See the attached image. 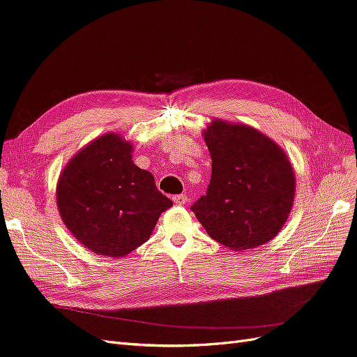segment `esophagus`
Segmentation results:
<instances>
[{"instance_id": "1", "label": "esophagus", "mask_w": 357, "mask_h": 357, "mask_svg": "<svg viewBox=\"0 0 357 357\" xmlns=\"http://www.w3.org/2000/svg\"><path fill=\"white\" fill-rule=\"evenodd\" d=\"M172 201H174V204H177V205H183V204L188 202V195H186V193H181V195L172 197Z\"/></svg>"}]
</instances>
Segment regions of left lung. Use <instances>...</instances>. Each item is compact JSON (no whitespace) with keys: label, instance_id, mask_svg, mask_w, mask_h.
I'll return each mask as SVG.
<instances>
[{"label":"left lung","instance_id":"obj_1","mask_svg":"<svg viewBox=\"0 0 357 357\" xmlns=\"http://www.w3.org/2000/svg\"><path fill=\"white\" fill-rule=\"evenodd\" d=\"M211 156L207 193L192 211L213 240L243 252L282 231L295 198V172L283 149L257 129L213 119L204 131Z\"/></svg>","mask_w":357,"mask_h":357}]
</instances>
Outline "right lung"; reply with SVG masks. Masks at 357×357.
<instances>
[{
    "instance_id": "1",
    "label": "right lung",
    "mask_w": 357,
    "mask_h": 357,
    "mask_svg": "<svg viewBox=\"0 0 357 357\" xmlns=\"http://www.w3.org/2000/svg\"><path fill=\"white\" fill-rule=\"evenodd\" d=\"M58 210L88 250L123 257L149 240L172 201L158 190L152 172L132 162V144L109 132L75 153L61 172Z\"/></svg>"
}]
</instances>
